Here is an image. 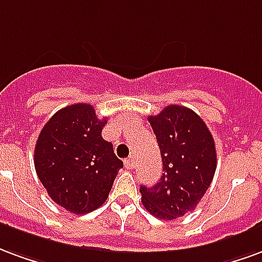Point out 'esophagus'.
Returning <instances> with one entry per match:
<instances>
[{"label": "esophagus", "mask_w": 262, "mask_h": 262, "mask_svg": "<svg viewBox=\"0 0 262 262\" xmlns=\"http://www.w3.org/2000/svg\"><path fill=\"white\" fill-rule=\"evenodd\" d=\"M124 166L127 167V169H133L135 167V159H134V156H129L127 159L124 160Z\"/></svg>", "instance_id": "1"}]
</instances>
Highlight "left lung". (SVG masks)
<instances>
[{"label":"left lung","mask_w":262,"mask_h":262,"mask_svg":"<svg viewBox=\"0 0 262 262\" xmlns=\"http://www.w3.org/2000/svg\"><path fill=\"white\" fill-rule=\"evenodd\" d=\"M148 121L158 139L163 176L154 187L141 186L139 192L146 211L171 221L192 211L211 186L215 141L202 118L184 106L170 104Z\"/></svg>","instance_id":"1"}]
</instances>
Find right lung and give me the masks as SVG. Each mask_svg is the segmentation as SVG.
Returning <instances> with one entry per match:
<instances>
[{
  "mask_svg": "<svg viewBox=\"0 0 262 262\" xmlns=\"http://www.w3.org/2000/svg\"><path fill=\"white\" fill-rule=\"evenodd\" d=\"M106 120H99L91 104H71L46 123L36 142L39 180L55 204L76 215L103 205L123 167L102 137Z\"/></svg>",
  "mask_w": 262,
  "mask_h": 262,
  "instance_id": "1",
  "label": "right lung"
}]
</instances>
